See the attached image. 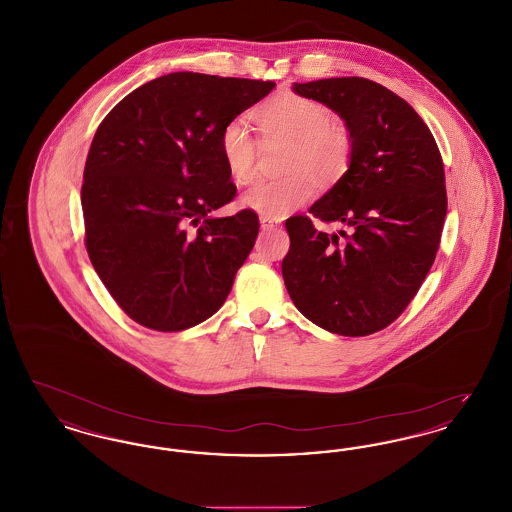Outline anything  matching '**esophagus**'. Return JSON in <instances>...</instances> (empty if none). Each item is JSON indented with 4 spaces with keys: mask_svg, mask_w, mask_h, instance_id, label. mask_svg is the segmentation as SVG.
<instances>
[{
    "mask_svg": "<svg viewBox=\"0 0 512 512\" xmlns=\"http://www.w3.org/2000/svg\"><path fill=\"white\" fill-rule=\"evenodd\" d=\"M259 222H261V228H263V230H272V228L280 226V222H282V220L270 219V217H261V219H259Z\"/></svg>",
    "mask_w": 512,
    "mask_h": 512,
    "instance_id": "obj_1",
    "label": "esophagus"
}]
</instances>
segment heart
<instances>
[{
  "instance_id": "b5f03b06",
  "label": "heart",
  "mask_w": 512,
  "mask_h": 512,
  "mask_svg": "<svg viewBox=\"0 0 512 512\" xmlns=\"http://www.w3.org/2000/svg\"><path fill=\"white\" fill-rule=\"evenodd\" d=\"M265 138H288L284 169L288 174L257 180L240 195V207L263 217L282 219L317 194L318 178L332 182L349 169L353 134L341 119L330 117L320 101L278 94L253 111ZM220 155L236 182H247L255 171L257 142L244 119L228 122L220 132Z\"/></svg>"
}]
</instances>
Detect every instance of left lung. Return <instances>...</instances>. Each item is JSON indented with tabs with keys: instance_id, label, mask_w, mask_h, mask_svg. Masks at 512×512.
<instances>
[{
	"instance_id": "8db88e82",
	"label": "left lung",
	"mask_w": 512,
	"mask_h": 512,
	"mask_svg": "<svg viewBox=\"0 0 512 512\" xmlns=\"http://www.w3.org/2000/svg\"><path fill=\"white\" fill-rule=\"evenodd\" d=\"M297 96L338 113L353 134L340 180L309 209L349 234L318 232L309 217L286 220L282 276L293 305L320 328L368 336L411 303L438 253L447 213L438 144L413 107L378 82L341 76L293 84Z\"/></svg>"
}]
</instances>
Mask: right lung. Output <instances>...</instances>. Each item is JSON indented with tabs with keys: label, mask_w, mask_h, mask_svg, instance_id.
<instances>
[{
	"label": "right lung",
	"mask_w": 512,
	"mask_h": 512,
	"mask_svg": "<svg viewBox=\"0 0 512 512\" xmlns=\"http://www.w3.org/2000/svg\"><path fill=\"white\" fill-rule=\"evenodd\" d=\"M274 86L165 74L128 94L99 124L80 194L86 249L105 288L138 324L180 332L226 301L259 219L249 209L209 217L236 195L220 132Z\"/></svg>",
	"instance_id": "right-lung-1"
}]
</instances>
